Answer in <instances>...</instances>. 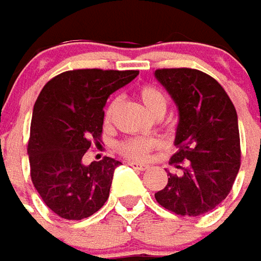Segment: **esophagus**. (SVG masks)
<instances>
[{
	"mask_svg": "<svg viewBox=\"0 0 261 261\" xmlns=\"http://www.w3.org/2000/svg\"><path fill=\"white\" fill-rule=\"evenodd\" d=\"M129 166L130 167H134V169H138L140 170V171H145V170L149 169V166L147 164H143V163H138V162H129Z\"/></svg>",
	"mask_w": 261,
	"mask_h": 261,
	"instance_id": "obj_1",
	"label": "esophagus"
}]
</instances>
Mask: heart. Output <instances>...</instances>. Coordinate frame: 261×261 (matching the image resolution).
<instances>
[{
    "label": "heart",
    "mask_w": 261,
    "mask_h": 261,
    "mask_svg": "<svg viewBox=\"0 0 261 261\" xmlns=\"http://www.w3.org/2000/svg\"><path fill=\"white\" fill-rule=\"evenodd\" d=\"M138 97L140 101L143 102L147 111L151 115L160 118L166 114L167 110V98L163 92L160 91L157 87L146 86L139 87L138 90ZM116 107H118V99H112L105 107L104 111V123L105 125H111V122L114 119V114H115ZM157 147V140L153 138H145V136H136V138H127V139L122 140L116 145V149L121 153L122 156L130 160H143L153 149Z\"/></svg>",
    "instance_id": "1"
}]
</instances>
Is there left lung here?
Here are the masks:
<instances>
[{"label":"left lung","mask_w":261,"mask_h":261,"mask_svg":"<svg viewBox=\"0 0 261 261\" xmlns=\"http://www.w3.org/2000/svg\"><path fill=\"white\" fill-rule=\"evenodd\" d=\"M156 79L178 107L177 151L167 186L154 194L166 210L199 216L228 197L240 169V138L233 102L218 81L195 68H157Z\"/></svg>","instance_id":"1"}]
</instances>
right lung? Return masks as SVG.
<instances>
[{
	"mask_svg": "<svg viewBox=\"0 0 261 261\" xmlns=\"http://www.w3.org/2000/svg\"><path fill=\"white\" fill-rule=\"evenodd\" d=\"M138 74V70H68L39 94L28 142L31 178L43 202L63 219L88 218L110 197L121 162L104 157L84 166L81 159L101 142L108 97Z\"/></svg>",
	"mask_w": 261,
	"mask_h": 261,
	"instance_id": "right-lung-1",
	"label": "right lung"
}]
</instances>
